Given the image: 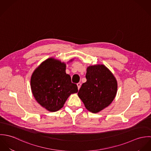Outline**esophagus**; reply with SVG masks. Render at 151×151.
<instances>
[{
  "instance_id": "34e87169",
  "label": "esophagus",
  "mask_w": 151,
  "mask_h": 151,
  "mask_svg": "<svg viewBox=\"0 0 151 151\" xmlns=\"http://www.w3.org/2000/svg\"><path fill=\"white\" fill-rule=\"evenodd\" d=\"M77 86H78V89H80L81 84L80 83H77Z\"/></svg>"
}]
</instances>
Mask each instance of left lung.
<instances>
[{
	"label": "left lung",
	"instance_id": "obj_1",
	"mask_svg": "<svg viewBox=\"0 0 151 151\" xmlns=\"http://www.w3.org/2000/svg\"><path fill=\"white\" fill-rule=\"evenodd\" d=\"M86 77V81L82 84L78 96L88 111L96 113L113 102L117 91V82L104 65L88 66Z\"/></svg>",
	"mask_w": 151,
	"mask_h": 151
}]
</instances>
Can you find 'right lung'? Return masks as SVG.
<instances>
[{"label": "right lung", "mask_w": 151, "mask_h": 151, "mask_svg": "<svg viewBox=\"0 0 151 151\" xmlns=\"http://www.w3.org/2000/svg\"><path fill=\"white\" fill-rule=\"evenodd\" d=\"M73 59L68 61L72 62ZM66 64L53 58L47 59L34 71L31 77V89L37 102L52 112L63 107L71 94L78 92L65 73Z\"/></svg>", "instance_id": "obj_1"}]
</instances>
